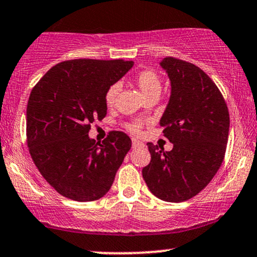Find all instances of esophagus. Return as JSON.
Instances as JSON below:
<instances>
[{
  "label": "esophagus",
  "instance_id": "esophagus-1",
  "mask_svg": "<svg viewBox=\"0 0 257 257\" xmlns=\"http://www.w3.org/2000/svg\"><path fill=\"white\" fill-rule=\"evenodd\" d=\"M143 145H144V144L141 143V141L137 140V139H133V140H132V147H133V149H137V147H140Z\"/></svg>",
  "mask_w": 257,
  "mask_h": 257
}]
</instances>
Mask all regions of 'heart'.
Instances as JSON below:
<instances>
[{
  "label": "heart",
  "instance_id": "b5f03b06",
  "mask_svg": "<svg viewBox=\"0 0 257 257\" xmlns=\"http://www.w3.org/2000/svg\"><path fill=\"white\" fill-rule=\"evenodd\" d=\"M135 83H137L138 88L140 89L141 93L146 96V98L149 95H151V94L159 93L162 88L161 79H159L158 75L155 71H151V70H146V71H141L140 73H138L137 77H135ZM119 90H120L119 83H114L112 84L111 87H108V89L106 90L105 93L106 105L107 106L114 105ZM138 129H139V125L137 123H134V124L131 125V131L138 132Z\"/></svg>",
  "mask_w": 257,
  "mask_h": 257
}]
</instances>
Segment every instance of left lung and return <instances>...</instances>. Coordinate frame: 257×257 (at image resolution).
Returning a JSON list of instances; mask_svg holds the SVG:
<instances>
[{
  "label": "left lung",
  "instance_id": "8db88e82",
  "mask_svg": "<svg viewBox=\"0 0 257 257\" xmlns=\"http://www.w3.org/2000/svg\"><path fill=\"white\" fill-rule=\"evenodd\" d=\"M159 65L170 81L169 101L159 125L173 150L147 144L151 162L143 169V178L157 198L180 203L198 194L219 170L229 114L216 84L198 66L174 58H164Z\"/></svg>",
  "mask_w": 257,
  "mask_h": 257
}]
</instances>
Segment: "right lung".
I'll list each match as a JSON object with an SVG mask.
<instances>
[{
    "label": "right lung",
    "mask_w": 257,
    "mask_h": 257,
    "mask_svg": "<svg viewBox=\"0 0 257 257\" xmlns=\"http://www.w3.org/2000/svg\"><path fill=\"white\" fill-rule=\"evenodd\" d=\"M134 61L76 59L53 66L32 89L26 108L30 155L46 181L77 202L104 197L132 140L111 132L101 144L88 133L106 116L105 93Z\"/></svg>",
    "instance_id": "add662e5"
}]
</instances>
